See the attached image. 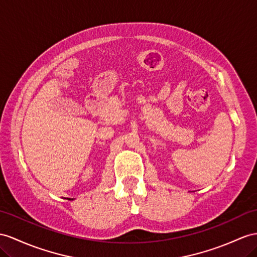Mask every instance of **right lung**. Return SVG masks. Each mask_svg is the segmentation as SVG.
<instances>
[{
  "mask_svg": "<svg viewBox=\"0 0 257 257\" xmlns=\"http://www.w3.org/2000/svg\"><path fill=\"white\" fill-rule=\"evenodd\" d=\"M67 200H70V201H71V200H74V199H67Z\"/></svg>",
  "mask_w": 257,
  "mask_h": 257,
  "instance_id": "obj_1",
  "label": "right lung"
}]
</instances>
